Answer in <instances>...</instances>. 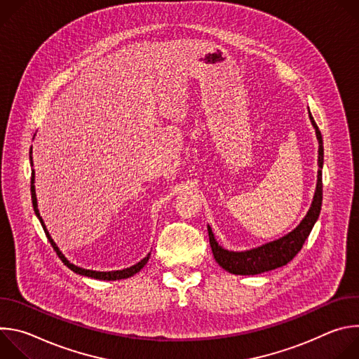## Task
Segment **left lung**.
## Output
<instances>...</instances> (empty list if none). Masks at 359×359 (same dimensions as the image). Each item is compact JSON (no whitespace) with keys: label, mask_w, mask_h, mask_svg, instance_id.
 <instances>
[{"label":"left lung","mask_w":359,"mask_h":359,"mask_svg":"<svg viewBox=\"0 0 359 359\" xmlns=\"http://www.w3.org/2000/svg\"><path fill=\"white\" fill-rule=\"evenodd\" d=\"M309 118L311 121V125L316 129V135H317V140H318V168H320L318 176H317L316 193L313 197L310 210L306 212L305 217L299 222V224L294 230H291L288 234H285L277 240H273L270 243H266L263 245L244 250V251H231V250L223 248L215 238L212 227L208 226L209 240H210V247H212L213 255H215L217 264L222 269H224L226 271H229L231 274H237V276H254V274H262V273L271 271V270L285 266L298 254V251L301 250L306 237L310 236L316 222L318 220V216L321 212V204H323V172H321V169L324 165V146H323L321 132L310 112V108H309Z\"/></svg>","instance_id":"1"}]
</instances>
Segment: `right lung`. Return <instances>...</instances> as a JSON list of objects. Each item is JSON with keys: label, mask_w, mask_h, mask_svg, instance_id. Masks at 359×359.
Here are the masks:
<instances>
[{"label": "right lung", "mask_w": 359, "mask_h": 359, "mask_svg": "<svg viewBox=\"0 0 359 359\" xmlns=\"http://www.w3.org/2000/svg\"><path fill=\"white\" fill-rule=\"evenodd\" d=\"M34 137H35V135H34ZM29 163H31V169H32V166H34V162H32V146H31V150H29ZM34 183H35V170L32 169V170H31V197H32L34 212H35V215H36L38 220L41 222V226H42V229H43V231H45V234H46V237H48V240H49L50 245H53V248L57 251L58 257H60V259L62 260V263H64L68 269H71L74 273H76V274H79V276L90 277V278H95V280L115 281V280L129 278V277L135 276L136 273H139V271L146 266V263H147V260H149V257H150V252L146 255L144 259H142L140 262H137L136 264H133V266H130V267H128V269H123V270H115V271H96V270H86V269H82V267H78V266L72 264V263L65 257V255L62 254V251L60 250V247L57 245V243L53 240V237H50L49 231L46 230V226H45V223H43V220H42V217H41V215H39V210H38V200H36V193H35V184H34Z\"/></svg>", "instance_id": "1"}]
</instances>
